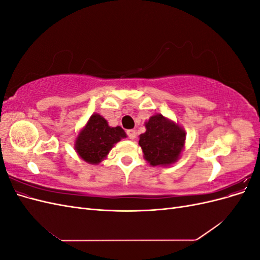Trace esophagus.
Returning a JSON list of instances; mask_svg holds the SVG:
<instances>
[{"label":"esophagus","instance_id":"obj_1","mask_svg":"<svg viewBox=\"0 0 260 260\" xmlns=\"http://www.w3.org/2000/svg\"><path fill=\"white\" fill-rule=\"evenodd\" d=\"M127 136L131 139V140H133V139H136V136H137V133H136V130H133V129H130V130H127Z\"/></svg>","mask_w":260,"mask_h":260}]
</instances>
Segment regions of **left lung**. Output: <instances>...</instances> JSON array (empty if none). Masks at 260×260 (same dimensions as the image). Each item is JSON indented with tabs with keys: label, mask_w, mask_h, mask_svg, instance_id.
Returning a JSON list of instances; mask_svg holds the SVG:
<instances>
[{
	"label": "left lung",
	"mask_w": 260,
	"mask_h": 260,
	"mask_svg": "<svg viewBox=\"0 0 260 260\" xmlns=\"http://www.w3.org/2000/svg\"><path fill=\"white\" fill-rule=\"evenodd\" d=\"M145 127L146 132L141 135L139 140L144 158L152 166H166L175 162L183 149L184 130L161 115L152 116Z\"/></svg>",
	"instance_id": "1"
}]
</instances>
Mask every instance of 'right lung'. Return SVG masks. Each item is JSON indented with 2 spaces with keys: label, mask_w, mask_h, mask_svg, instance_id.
I'll list each match as a JSON object with an SVG mask.
<instances>
[{
  "label": "right lung",
  "mask_w": 260,
  "mask_h": 260,
  "mask_svg": "<svg viewBox=\"0 0 260 260\" xmlns=\"http://www.w3.org/2000/svg\"><path fill=\"white\" fill-rule=\"evenodd\" d=\"M122 138L125 133L121 127H109L103 117L94 114L76 140L77 153L86 162L99 164Z\"/></svg>",
  "instance_id": "add662e5"
}]
</instances>
